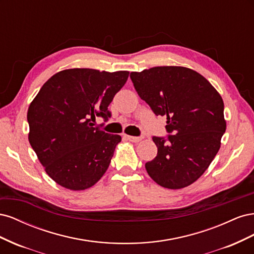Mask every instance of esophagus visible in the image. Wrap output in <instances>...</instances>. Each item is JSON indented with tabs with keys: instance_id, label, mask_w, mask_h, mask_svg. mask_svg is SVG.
Listing matches in <instances>:
<instances>
[{
	"instance_id": "esophagus-1",
	"label": "esophagus",
	"mask_w": 254,
	"mask_h": 254,
	"mask_svg": "<svg viewBox=\"0 0 254 254\" xmlns=\"http://www.w3.org/2000/svg\"><path fill=\"white\" fill-rule=\"evenodd\" d=\"M125 137L126 139L128 140V141H130V142H133V143H137V142H140L141 140H142V137H140V136H132V135H125Z\"/></svg>"
}]
</instances>
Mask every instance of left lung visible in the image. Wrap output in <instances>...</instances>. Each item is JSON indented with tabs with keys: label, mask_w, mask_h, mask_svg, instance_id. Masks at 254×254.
Listing matches in <instances>:
<instances>
[{
	"label": "left lung",
	"mask_w": 254,
	"mask_h": 254,
	"mask_svg": "<svg viewBox=\"0 0 254 254\" xmlns=\"http://www.w3.org/2000/svg\"><path fill=\"white\" fill-rule=\"evenodd\" d=\"M139 96L156 115L166 117L168 135L153 136L157 157L145 164L159 186L178 190L210 166L226 131L224 101L202 75L184 66H155L130 74Z\"/></svg>",
	"instance_id": "1"
}]
</instances>
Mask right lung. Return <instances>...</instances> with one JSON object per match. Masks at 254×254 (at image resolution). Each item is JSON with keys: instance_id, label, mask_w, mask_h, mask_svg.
Wrapping results in <instances>:
<instances>
[{"instance_id": "add662e5", "label": "right lung", "mask_w": 254, "mask_h": 254, "mask_svg": "<svg viewBox=\"0 0 254 254\" xmlns=\"http://www.w3.org/2000/svg\"><path fill=\"white\" fill-rule=\"evenodd\" d=\"M128 76V71L68 68L53 75L30 103L29 144L59 186L87 190L108 170L122 137L101 131L92 122L108 120V106Z\"/></svg>"}]
</instances>
